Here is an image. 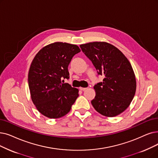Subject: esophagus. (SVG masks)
Listing matches in <instances>:
<instances>
[{"label": "esophagus", "instance_id": "34e87169", "mask_svg": "<svg viewBox=\"0 0 158 158\" xmlns=\"http://www.w3.org/2000/svg\"><path fill=\"white\" fill-rule=\"evenodd\" d=\"M79 89L81 90H82V91H85V90H86V89H87V88H83V87H80L79 88Z\"/></svg>", "mask_w": 158, "mask_h": 158}]
</instances>
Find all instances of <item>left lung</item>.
Masks as SVG:
<instances>
[{
  "mask_svg": "<svg viewBox=\"0 0 158 158\" xmlns=\"http://www.w3.org/2000/svg\"><path fill=\"white\" fill-rule=\"evenodd\" d=\"M80 47L98 75L105 77L94 87L96 94L91 102L95 110L106 117L124 112L136 90L135 74L127 58L117 48L105 42L89 43Z\"/></svg>",
  "mask_w": 158,
  "mask_h": 158,
  "instance_id": "1",
  "label": "left lung"
}]
</instances>
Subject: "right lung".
Instances as JSON below:
<instances>
[{
	"mask_svg": "<svg viewBox=\"0 0 158 158\" xmlns=\"http://www.w3.org/2000/svg\"><path fill=\"white\" fill-rule=\"evenodd\" d=\"M80 52L77 45L57 42L43 48L32 60L28 73L31 98L46 117H63L78 98V89L61 80L70 78L68 65Z\"/></svg>",
	"mask_w": 158,
	"mask_h": 158,
	"instance_id": "obj_1",
	"label": "right lung"
}]
</instances>
